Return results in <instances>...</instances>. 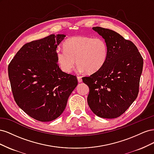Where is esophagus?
<instances>
[{
    "label": "esophagus",
    "mask_w": 154,
    "mask_h": 154,
    "mask_svg": "<svg viewBox=\"0 0 154 154\" xmlns=\"http://www.w3.org/2000/svg\"><path fill=\"white\" fill-rule=\"evenodd\" d=\"M77 79H78V82L79 83L82 82V78L81 76H78V77H77Z\"/></svg>",
    "instance_id": "1"
}]
</instances>
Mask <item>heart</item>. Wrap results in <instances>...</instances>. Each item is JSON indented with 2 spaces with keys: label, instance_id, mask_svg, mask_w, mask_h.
Masks as SVG:
<instances>
[{
  "label": "heart",
  "instance_id": "obj_1",
  "mask_svg": "<svg viewBox=\"0 0 154 154\" xmlns=\"http://www.w3.org/2000/svg\"><path fill=\"white\" fill-rule=\"evenodd\" d=\"M63 47L65 49H57L56 56L60 68L66 73L72 71L76 59L79 71L92 74L102 68L108 58V45L101 37L73 36L65 42Z\"/></svg>",
  "mask_w": 154,
  "mask_h": 154
}]
</instances>
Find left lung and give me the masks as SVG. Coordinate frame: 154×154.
I'll return each instance as SVG.
<instances>
[{
    "label": "left lung",
    "mask_w": 154,
    "mask_h": 154,
    "mask_svg": "<svg viewBox=\"0 0 154 154\" xmlns=\"http://www.w3.org/2000/svg\"><path fill=\"white\" fill-rule=\"evenodd\" d=\"M108 45L104 66L82 80L89 87L88 105L100 118L112 119L123 114L137 98L143 59L134 44L118 32L92 27Z\"/></svg>",
    "instance_id": "1"
}]
</instances>
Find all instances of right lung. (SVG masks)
I'll use <instances>...</instances> for the list:
<instances>
[{
	"label": "right lung",
	"mask_w": 154,
	"mask_h": 154,
	"mask_svg": "<svg viewBox=\"0 0 154 154\" xmlns=\"http://www.w3.org/2000/svg\"><path fill=\"white\" fill-rule=\"evenodd\" d=\"M66 36L51 35L26 44L8 66L16 103L39 122L58 118L78 85L76 76L63 72L57 63V48Z\"/></svg>",
	"instance_id": "1"
}]
</instances>
